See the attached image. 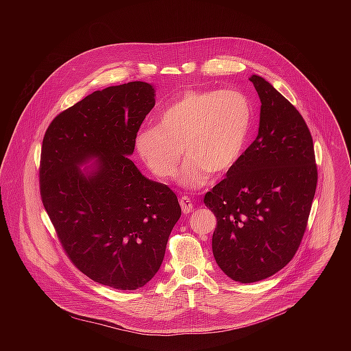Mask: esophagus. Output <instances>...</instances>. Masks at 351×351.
Here are the masks:
<instances>
[{"instance_id": "1", "label": "esophagus", "mask_w": 351, "mask_h": 351, "mask_svg": "<svg viewBox=\"0 0 351 351\" xmlns=\"http://www.w3.org/2000/svg\"><path fill=\"white\" fill-rule=\"evenodd\" d=\"M180 205H181V209H182V212L186 215V213H191V210H192V208H193V204H192V201L191 199L188 197V196H182L181 199H180Z\"/></svg>"}]
</instances>
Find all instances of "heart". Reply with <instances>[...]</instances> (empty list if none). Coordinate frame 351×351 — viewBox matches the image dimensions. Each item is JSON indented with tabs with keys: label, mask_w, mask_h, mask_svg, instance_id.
I'll use <instances>...</instances> for the list:
<instances>
[{
	"label": "heart",
	"mask_w": 351,
	"mask_h": 351,
	"mask_svg": "<svg viewBox=\"0 0 351 351\" xmlns=\"http://www.w3.org/2000/svg\"><path fill=\"white\" fill-rule=\"evenodd\" d=\"M252 124L250 100L237 89L186 90L165 106L156 125L135 139L139 156L162 180L177 176L182 152L188 158L181 182L199 188L208 173L230 170L246 146Z\"/></svg>",
	"instance_id": "obj_1"
}]
</instances>
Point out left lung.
I'll list each match as a JSON object with an SVG mask.
<instances>
[{"instance_id": "1", "label": "left lung", "mask_w": 351, "mask_h": 351, "mask_svg": "<svg viewBox=\"0 0 351 351\" xmlns=\"http://www.w3.org/2000/svg\"><path fill=\"white\" fill-rule=\"evenodd\" d=\"M250 81L262 104L258 136L204 197L217 221L216 263L242 284L265 280L292 261L317 184L312 135L300 112L262 77Z\"/></svg>"}]
</instances>
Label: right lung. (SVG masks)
Here are the masks:
<instances>
[{
	"label": "right lung",
	"instance_id": "add662e5",
	"mask_svg": "<svg viewBox=\"0 0 351 351\" xmlns=\"http://www.w3.org/2000/svg\"><path fill=\"white\" fill-rule=\"evenodd\" d=\"M154 96L142 81L97 90L60 112L42 145L40 197L63 250L85 276L121 291L156 274L181 216L176 193L130 159ZM96 156L97 169L82 173Z\"/></svg>",
	"mask_w": 351,
	"mask_h": 351
}]
</instances>
